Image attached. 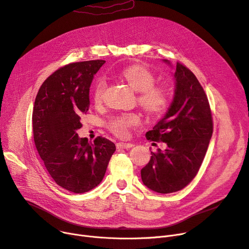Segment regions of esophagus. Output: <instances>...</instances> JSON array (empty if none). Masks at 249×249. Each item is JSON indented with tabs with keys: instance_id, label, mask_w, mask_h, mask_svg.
Listing matches in <instances>:
<instances>
[{
	"instance_id": "34e87169",
	"label": "esophagus",
	"mask_w": 249,
	"mask_h": 249,
	"mask_svg": "<svg viewBox=\"0 0 249 249\" xmlns=\"http://www.w3.org/2000/svg\"><path fill=\"white\" fill-rule=\"evenodd\" d=\"M132 146H133V144H131V143H124V142L117 143V148H121V149H127V148H130Z\"/></svg>"
}]
</instances>
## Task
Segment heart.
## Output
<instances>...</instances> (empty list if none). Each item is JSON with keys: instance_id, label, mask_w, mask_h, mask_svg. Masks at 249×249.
<instances>
[{"instance_id": "b5f03b06", "label": "heart", "mask_w": 249, "mask_h": 249, "mask_svg": "<svg viewBox=\"0 0 249 249\" xmlns=\"http://www.w3.org/2000/svg\"><path fill=\"white\" fill-rule=\"evenodd\" d=\"M120 76L138 91V103L147 113L159 115L164 112L171 102V93L166 87L154 85L155 77L151 71L144 65L134 64L123 69ZM106 89V81L99 78L94 87V100L101 102L104 90ZM139 117L136 114H127L117 117L110 123L112 132L119 137H126L129 128L139 123Z\"/></svg>"}]
</instances>
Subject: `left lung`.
Listing matches in <instances>:
<instances>
[{"instance_id":"obj_1","label":"left lung","mask_w":249,"mask_h":249,"mask_svg":"<svg viewBox=\"0 0 249 249\" xmlns=\"http://www.w3.org/2000/svg\"><path fill=\"white\" fill-rule=\"evenodd\" d=\"M174 75L171 106L145 135L150 141L165 142L166 149L151 152L149 162L141 169L143 184L160 194L175 193L190 184L199 172L213 133L210 105L198 78L179 62Z\"/></svg>"}]
</instances>
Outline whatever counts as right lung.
<instances>
[{"mask_svg": "<svg viewBox=\"0 0 249 249\" xmlns=\"http://www.w3.org/2000/svg\"><path fill=\"white\" fill-rule=\"evenodd\" d=\"M105 60L72 62L49 75L39 89L32 113L36 149L56 184L83 194L102 181L116 146L97 137L80 138L82 117L89 108V87Z\"/></svg>", "mask_w": 249, "mask_h": 249, "instance_id": "1", "label": "right lung"}]
</instances>
